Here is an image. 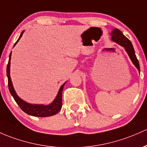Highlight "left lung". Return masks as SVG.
<instances>
[{
    "label": "left lung",
    "instance_id": "obj_1",
    "mask_svg": "<svg viewBox=\"0 0 147 147\" xmlns=\"http://www.w3.org/2000/svg\"><path fill=\"white\" fill-rule=\"evenodd\" d=\"M110 35L112 36V40L113 41L116 42L119 45H120L121 46L125 48V51L128 53L129 57L131 59L133 63L138 69V70L140 71L139 61H138V59L136 57V55H135V50H134L131 42L117 28L114 29Z\"/></svg>",
    "mask_w": 147,
    "mask_h": 147
}]
</instances>
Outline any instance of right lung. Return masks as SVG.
Returning a JSON list of instances; mask_svg holds the SVG:
<instances>
[{
  "label": "right lung",
  "mask_w": 147,
  "mask_h": 147,
  "mask_svg": "<svg viewBox=\"0 0 147 147\" xmlns=\"http://www.w3.org/2000/svg\"><path fill=\"white\" fill-rule=\"evenodd\" d=\"M24 31L21 33L20 36H19V39L16 42L15 45L18 42L21 37L22 36ZM11 51L10 54L9 56V61L7 65V76L8 80V88H9V91L10 92L11 95L13 96L14 100L17 103V105L20 107L21 109L24 111V112L29 115L33 116V117H50V116H53L54 114H57L59 111L61 110V107H62V92L63 89V86L65 85V82L61 86L60 89H59V93H58L57 96L55 98L54 101L49 104V105H32L29 104V103L25 102V101L22 100L20 98L16 93L14 89L13 85H12V80H11L10 75H9V69H10V59H11Z\"/></svg>",
  "instance_id": "add662e5"
}]
</instances>
